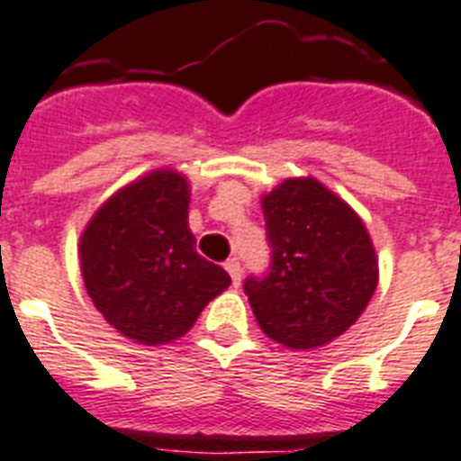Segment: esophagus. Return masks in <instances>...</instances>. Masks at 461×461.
Segmentation results:
<instances>
[{
  "mask_svg": "<svg viewBox=\"0 0 461 461\" xmlns=\"http://www.w3.org/2000/svg\"><path fill=\"white\" fill-rule=\"evenodd\" d=\"M224 269L230 272L231 284H234V286H239V284H241V263H239L237 258H230V260L224 263Z\"/></svg>",
  "mask_w": 461,
  "mask_h": 461,
  "instance_id": "1",
  "label": "esophagus"
}]
</instances>
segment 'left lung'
<instances>
[{"mask_svg": "<svg viewBox=\"0 0 461 461\" xmlns=\"http://www.w3.org/2000/svg\"><path fill=\"white\" fill-rule=\"evenodd\" d=\"M272 263L243 291L265 334L294 350L327 346L353 327L379 284L365 222L315 177H291L263 196Z\"/></svg>", "mask_w": 461, "mask_h": 461, "instance_id": "8db88e82", "label": "left lung"}]
</instances>
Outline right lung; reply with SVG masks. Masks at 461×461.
Listing matches in <instances>:
<instances>
[{
  "instance_id": "right-lung-1",
  "label": "right lung",
  "mask_w": 461,
  "mask_h": 461,
  "mask_svg": "<svg viewBox=\"0 0 461 461\" xmlns=\"http://www.w3.org/2000/svg\"><path fill=\"white\" fill-rule=\"evenodd\" d=\"M80 269L104 320L141 346L185 336L231 284L196 253L189 182L177 170L149 172L101 205L80 237Z\"/></svg>"
}]
</instances>
